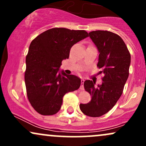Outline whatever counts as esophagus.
Returning <instances> with one entry per match:
<instances>
[{
    "label": "esophagus",
    "instance_id": "1",
    "mask_svg": "<svg viewBox=\"0 0 146 146\" xmlns=\"http://www.w3.org/2000/svg\"><path fill=\"white\" fill-rule=\"evenodd\" d=\"M84 80H81V86H80V90H84Z\"/></svg>",
    "mask_w": 146,
    "mask_h": 146
}]
</instances>
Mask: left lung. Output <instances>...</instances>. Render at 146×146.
I'll return each mask as SVG.
<instances>
[{"mask_svg":"<svg viewBox=\"0 0 146 146\" xmlns=\"http://www.w3.org/2000/svg\"><path fill=\"white\" fill-rule=\"evenodd\" d=\"M99 51L98 66L104 75L102 84L95 86L92 80H86L84 86L91 96L88 104H80L81 111L92 117L107 113L113 108L123 93L129 75L130 54L119 36L108 31L88 33Z\"/></svg>","mask_w":146,"mask_h":146,"instance_id":"8db88e82","label":"left lung"}]
</instances>
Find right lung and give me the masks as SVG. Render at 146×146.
Segmentation results:
<instances>
[{"mask_svg":"<svg viewBox=\"0 0 146 146\" xmlns=\"http://www.w3.org/2000/svg\"><path fill=\"white\" fill-rule=\"evenodd\" d=\"M88 37L84 30L53 28L33 40L26 57L25 81L28 100L36 111L53 115L59 111L66 93L80 88L81 80L59 71L71 48Z\"/></svg>","mask_w":146,"mask_h":146,"instance_id":"1","label":"right lung"}]
</instances>
